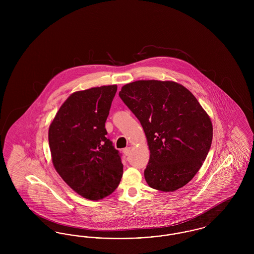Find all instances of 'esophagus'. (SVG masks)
<instances>
[{
  "label": "esophagus",
  "mask_w": 254,
  "mask_h": 254,
  "mask_svg": "<svg viewBox=\"0 0 254 254\" xmlns=\"http://www.w3.org/2000/svg\"><path fill=\"white\" fill-rule=\"evenodd\" d=\"M123 152H124V154H125L126 156H128V155L130 154V152H131V148H130L129 146H128V147H126V148H124Z\"/></svg>",
  "instance_id": "esophagus-1"
}]
</instances>
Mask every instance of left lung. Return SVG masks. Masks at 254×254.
Masks as SVG:
<instances>
[{
    "label": "left lung",
    "mask_w": 254,
    "mask_h": 254,
    "mask_svg": "<svg viewBox=\"0 0 254 254\" xmlns=\"http://www.w3.org/2000/svg\"><path fill=\"white\" fill-rule=\"evenodd\" d=\"M119 96L146 136L148 186L174 191L187 185L202 167L212 142V124L197 99L178 83L157 80L124 85Z\"/></svg>",
    "instance_id": "obj_1"
}]
</instances>
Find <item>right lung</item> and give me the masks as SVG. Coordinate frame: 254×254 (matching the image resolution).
<instances>
[{
	"mask_svg": "<svg viewBox=\"0 0 254 254\" xmlns=\"http://www.w3.org/2000/svg\"><path fill=\"white\" fill-rule=\"evenodd\" d=\"M116 91L113 85L74 92L49 126L54 168L75 192L89 200L112 193L123 176L121 154L105 127Z\"/></svg>",
	"mask_w": 254,
	"mask_h": 254,
	"instance_id": "add662e5",
	"label": "right lung"
}]
</instances>
